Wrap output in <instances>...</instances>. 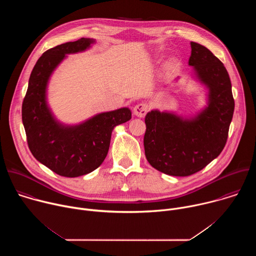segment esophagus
I'll return each instance as SVG.
<instances>
[{
  "mask_svg": "<svg viewBox=\"0 0 256 256\" xmlns=\"http://www.w3.org/2000/svg\"><path fill=\"white\" fill-rule=\"evenodd\" d=\"M149 105L147 103H138L134 107V114L138 118H144L148 112Z\"/></svg>",
  "mask_w": 256,
  "mask_h": 256,
  "instance_id": "esophagus-1",
  "label": "esophagus"
}]
</instances>
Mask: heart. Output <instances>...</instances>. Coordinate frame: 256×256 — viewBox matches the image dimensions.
Instances as JSON below:
<instances>
[{
    "mask_svg": "<svg viewBox=\"0 0 256 256\" xmlns=\"http://www.w3.org/2000/svg\"><path fill=\"white\" fill-rule=\"evenodd\" d=\"M171 66H172V64H171Z\"/></svg>",
    "mask_w": 256,
    "mask_h": 256,
    "instance_id": "obj_1",
    "label": "heart"
}]
</instances>
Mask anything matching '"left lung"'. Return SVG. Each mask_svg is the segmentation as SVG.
Wrapping results in <instances>:
<instances>
[{
    "label": "left lung",
    "mask_w": 256,
    "mask_h": 256,
    "mask_svg": "<svg viewBox=\"0 0 256 256\" xmlns=\"http://www.w3.org/2000/svg\"><path fill=\"white\" fill-rule=\"evenodd\" d=\"M188 64L208 88V105L192 120L152 110L144 118V155L157 170L190 176L204 169L223 151L235 102L224 64L204 46L190 42Z\"/></svg>",
    "instance_id": "8db88e82"
}]
</instances>
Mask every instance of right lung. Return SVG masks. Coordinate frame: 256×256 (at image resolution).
Wrapping results in <instances>:
<instances>
[{"label":"right lung","instance_id":"obj_1","mask_svg":"<svg viewBox=\"0 0 256 256\" xmlns=\"http://www.w3.org/2000/svg\"><path fill=\"white\" fill-rule=\"evenodd\" d=\"M90 38L66 42L46 50L36 62L22 103V122L30 152L54 173L78 177L98 168L104 161L114 126L132 118L128 108L95 116L74 126H64L52 116L46 104V85L56 66L68 54L83 52Z\"/></svg>","mask_w":256,"mask_h":256}]
</instances>
